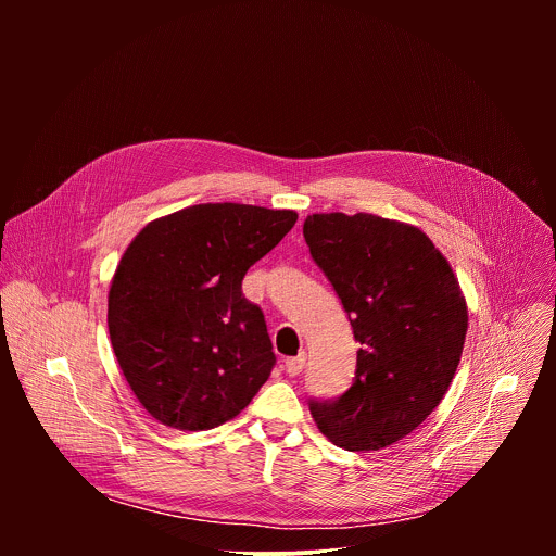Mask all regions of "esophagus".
I'll return each instance as SVG.
<instances>
[{
  "label": "esophagus",
  "mask_w": 556,
  "mask_h": 556,
  "mask_svg": "<svg viewBox=\"0 0 556 556\" xmlns=\"http://www.w3.org/2000/svg\"><path fill=\"white\" fill-rule=\"evenodd\" d=\"M305 358H307V356H305L303 352H301L299 356H294V358H288L286 365H283L286 374H288V376H299V374L303 371V367H305Z\"/></svg>",
  "instance_id": "esophagus-1"
}]
</instances>
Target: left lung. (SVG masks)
Segmentation results:
<instances>
[{"mask_svg": "<svg viewBox=\"0 0 556 556\" xmlns=\"http://www.w3.org/2000/svg\"><path fill=\"white\" fill-rule=\"evenodd\" d=\"M303 237L361 343L352 387L337 401H312L309 414L345 451L384 448L420 427L448 391L468 330L466 299L418 226L312 213Z\"/></svg>", "mask_w": 556, "mask_h": 556, "instance_id": "obj_1", "label": "left lung"}]
</instances>
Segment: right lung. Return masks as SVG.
I'll return each instance as SVG.
<instances>
[{"instance_id": "1", "label": "right lung", "mask_w": 556, "mask_h": 556, "mask_svg": "<svg viewBox=\"0 0 556 556\" xmlns=\"http://www.w3.org/2000/svg\"><path fill=\"white\" fill-rule=\"evenodd\" d=\"M294 222L288 208L217 202L157 217L134 237L112 277L108 328L151 418L204 431L249 407L275 352L242 279Z\"/></svg>"}]
</instances>
